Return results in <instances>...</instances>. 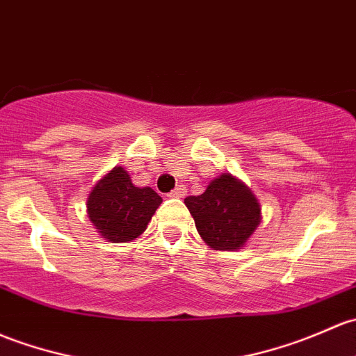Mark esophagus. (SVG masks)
<instances>
[{"label":"esophagus","mask_w":356,"mask_h":356,"mask_svg":"<svg viewBox=\"0 0 356 356\" xmlns=\"http://www.w3.org/2000/svg\"><path fill=\"white\" fill-rule=\"evenodd\" d=\"M186 193H188V189H186L182 184H179L174 191H170V194H168V196H172V197H184Z\"/></svg>","instance_id":"esophagus-1"}]
</instances>
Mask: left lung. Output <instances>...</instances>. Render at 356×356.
<instances>
[{
    "instance_id": "1",
    "label": "left lung",
    "mask_w": 356,
    "mask_h": 356,
    "mask_svg": "<svg viewBox=\"0 0 356 356\" xmlns=\"http://www.w3.org/2000/svg\"><path fill=\"white\" fill-rule=\"evenodd\" d=\"M184 203L201 238L216 250L241 249L261 222L259 201L232 174H222L203 194L186 197Z\"/></svg>"
}]
</instances>
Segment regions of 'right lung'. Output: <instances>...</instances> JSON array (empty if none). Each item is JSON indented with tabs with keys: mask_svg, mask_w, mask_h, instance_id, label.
<instances>
[{
	"mask_svg": "<svg viewBox=\"0 0 356 356\" xmlns=\"http://www.w3.org/2000/svg\"><path fill=\"white\" fill-rule=\"evenodd\" d=\"M160 203L152 188H136L124 168L114 167L93 186L87 211L99 234L119 244L140 237Z\"/></svg>",
	"mask_w": 356,
	"mask_h": 356,
	"instance_id": "obj_1",
	"label": "right lung"
}]
</instances>
